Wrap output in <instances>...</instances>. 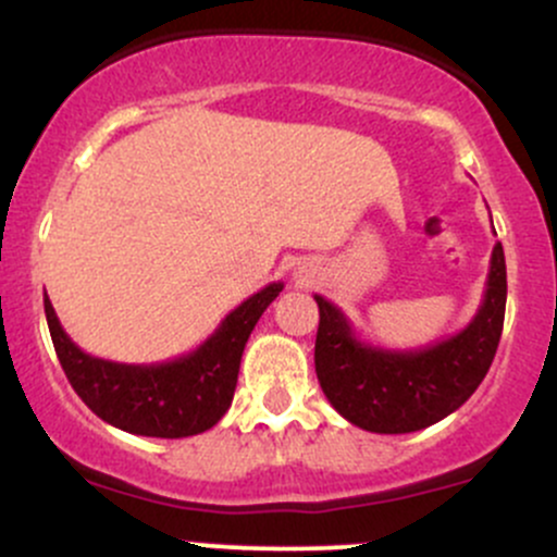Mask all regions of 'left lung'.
<instances>
[{
    "label": "left lung",
    "mask_w": 557,
    "mask_h": 557,
    "mask_svg": "<svg viewBox=\"0 0 557 557\" xmlns=\"http://www.w3.org/2000/svg\"><path fill=\"white\" fill-rule=\"evenodd\" d=\"M315 302V374L329 404L369 433H414L457 411L492 367L505 324V252L496 242L481 308L470 324L424 348L363 343L337 305L321 295Z\"/></svg>",
    "instance_id": "left-lung-1"
}]
</instances>
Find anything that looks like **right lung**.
<instances>
[{
	"label": "right lung",
	"mask_w": 557,
	"mask_h": 557,
	"mask_svg": "<svg viewBox=\"0 0 557 557\" xmlns=\"http://www.w3.org/2000/svg\"><path fill=\"white\" fill-rule=\"evenodd\" d=\"M281 289V281L262 286L233 308L199 348L164 363H116L89 356L63 332L47 292L45 313L71 387L100 420L148 438H188L228 411L244 345Z\"/></svg>",
	"instance_id": "right-lung-1"
}]
</instances>
